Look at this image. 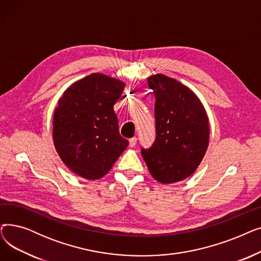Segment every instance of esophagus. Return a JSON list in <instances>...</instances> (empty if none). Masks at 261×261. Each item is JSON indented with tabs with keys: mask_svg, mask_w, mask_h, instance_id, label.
<instances>
[{
	"mask_svg": "<svg viewBox=\"0 0 261 261\" xmlns=\"http://www.w3.org/2000/svg\"><path fill=\"white\" fill-rule=\"evenodd\" d=\"M136 143H138V138H132V139H130L129 140V145H130V147H134L135 145H136Z\"/></svg>",
	"mask_w": 261,
	"mask_h": 261,
	"instance_id": "1",
	"label": "esophagus"
}]
</instances>
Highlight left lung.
<instances>
[{
  "mask_svg": "<svg viewBox=\"0 0 261 261\" xmlns=\"http://www.w3.org/2000/svg\"><path fill=\"white\" fill-rule=\"evenodd\" d=\"M154 93L155 140L142 148L148 169L163 184L193 174L204 158L210 140L206 111L197 95L177 80L163 74L148 78Z\"/></svg>",
  "mask_w": 261,
  "mask_h": 261,
  "instance_id": "1",
  "label": "left lung"
}]
</instances>
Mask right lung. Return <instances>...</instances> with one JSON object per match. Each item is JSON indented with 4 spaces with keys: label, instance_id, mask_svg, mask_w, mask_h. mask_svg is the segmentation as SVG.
<instances>
[{
    "label": "right lung",
    "instance_id": "obj_1",
    "mask_svg": "<svg viewBox=\"0 0 261 261\" xmlns=\"http://www.w3.org/2000/svg\"><path fill=\"white\" fill-rule=\"evenodd\" d=\"M125 86L107 75L91 74L68 88L55 110V148L65 165L87 180L106 175L129 144L119 134L113 109Z\"/></svg>",
    "mask_w": 261,
    "mask_h": 261
}]
</instances>
